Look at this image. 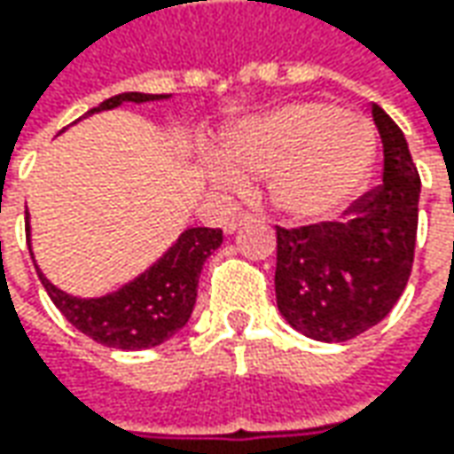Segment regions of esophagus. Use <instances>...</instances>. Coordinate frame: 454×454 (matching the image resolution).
Segmentation results:
<instances>
[{"label":"esophagus","instance_id":"esophagus-1","mask_svg":"<svg viewBox=\"0 0 454 454\" xmlns=\"http://www.w3.org/2000/svg\"><path fill=\"white\" fill-rule=\"evenodd\" d=\"M253 219L254 217L250 215V212H237V215H232V217L224 222V232H227V235H232L237 227H242V224H247V222H253Z\"/></svg>","mask_w":454,"mask_h":454}]
</instances>
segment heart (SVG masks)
<instances>
[{
	"instance_id": "1",
	"label": "heart",
	"mask_w": 454,
	"mask_h": 454,
	"mask_svg": "<svg viewBox=\"0 0 454 454\" xmlns=\"http://www.w3.org/2000/svg\"><path fill=\"white\" fill-rule=\"evenodd\" d=\"M376 153L372 123L323 100L286 103L239 123L227 159L212 166L222 192L239 194L250 176H270L272 204L295 219L339 215L366 182Z\"/></svg>"
}]
</instances>
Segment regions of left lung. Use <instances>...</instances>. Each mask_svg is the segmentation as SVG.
Wrapping results in <instances>:
<instances>
[{
    "label": "left lung",
    "mask_w": 454,
    "mask_h": 454,
    "mask_svg": "<svg viewBox=\"0 0 454 454\" xmlns=\"http://www.w3.org/2000/svg\"><path fill=\"white\" fill-rule=\"evenodd\" d=\"M372 111L384 144V182L336 222L275 227L278 308L308 339H356L389 316L410 280L419 174L399 126L376 103Z\"/></svg>",
    "instance_id": "8db88e82"
}]
</instances>
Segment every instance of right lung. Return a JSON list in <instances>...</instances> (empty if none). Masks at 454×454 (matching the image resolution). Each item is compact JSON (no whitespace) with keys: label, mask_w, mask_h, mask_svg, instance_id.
I'll return each instance as SVG.
<instances>
[{"label":"right lung","mask_w":454,"mask_h":454,"mask_svg":"<svg viewBox=\"0 0 454 454\" xmlns=\"http://www.w3.org/2000/svg\"><path fill=\"white\" fill-rule=\"evenodd\" d=\"M166 96H151V93H121V96L103 100L98 108L88 114H98L106 108H115L123 100L131 103H146ZM222 245V230L212 227H194L186 230L176 245L168 253L136 278L133 283L115 290L103 298H73L58 290L47 278H43L44 290L50 301L58 305L62 316L82 331L88 339L98 340L111 348L123 351H138L159 346L171 339L182 325H186L194 301H197V283L204 260Z\"/></svg>","instance_id":"obj_1"}]
</instances>
